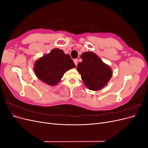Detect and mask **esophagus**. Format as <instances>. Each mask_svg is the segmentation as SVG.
<instances>
[{
	"label": "esophagus",
	"instance_id": "1",
	"mask_svg": "<svg viewBox=\"0 0 148 148\" xmlns=\"http://www.w3.org/2000/svg\"><path fill=\"white\" fill-rule=\"evenodd\" d=\"M73 62H74L75 64L76 65V66H77V64H78V60H77V59H74V60H73Z\"/></svg>",
	"mask_w": 148,
	"mask_h": 148
}]
</instances>
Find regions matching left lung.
<instances>
[{
    "mask_svg": "<svg viewBox=\"0 0 148 148\" xmlns=\"http://www.w3.org/2000/svg\"><path fill=\"white\" fill-rule=\"evenodd\" d=\"M81 58L83 61L78 63L77 70L85 86L91 90H100L110 80L111 69L92 52H84Z\"/></svg>",
    "mask_w": 148,
    "mask_h": 148,
    "instance_id": "left-lung-1",
    "label": "left lung"
}]
</instances>
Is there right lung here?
Returning a JSON list of instances; mask_svg holds the SVG:
<instances>
[{
	"label": "right lung",
	"mask_w": 148,
	"mask_h": 148,
	"mask_svg": "<svg viewBox=\"0 0 148 148\" xmlns=\"http://www.w3.org/2000/svg\"><path fill=\"white\" fill-rule=\"evenodd\" d=\"M76 66L70 55L59 49H54L40 58L34 65L36 77L47 84L53 86L60 82L67 70Z\"/></svg>",
	"instance_id": "obj_1"
}]
</instances>
